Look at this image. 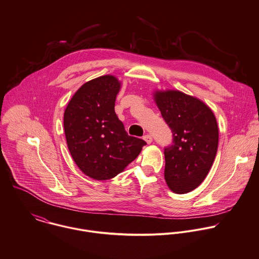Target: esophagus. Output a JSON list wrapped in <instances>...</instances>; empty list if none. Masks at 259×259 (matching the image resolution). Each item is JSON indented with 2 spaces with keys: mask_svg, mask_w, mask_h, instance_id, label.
Instances as JSON below:
<instances>
[{
  "mask_svg": "<svg viewBox=\"0 0 259 259\" xmlns=\"http://www.w3.org/2000/svg\"><path fill=\"white\" fill-rule=\"evenodd\" d=\"M144 141H145L148 145H150V144L153 142V138H152V136H150V135H146V136H144Z\"/></svg>",
  "mask_w": 259,
  "mask_h": 259,
  "instance_id": "esophagus-1",
  "label": "esophagus"
}]
</instances>
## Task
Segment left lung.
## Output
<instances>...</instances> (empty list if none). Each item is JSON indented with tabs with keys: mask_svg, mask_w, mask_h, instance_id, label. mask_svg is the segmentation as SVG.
<instances>
[{
	"mask_svg": "<svg viewBox=\"0 0 259 259\" xmlns=\"http://www.w3.org/2000/svg\"><path fill=\"white\" fill-rule=\"evenodd\" d=\"M153 97L174 138L164 153L166 183L174 193L186 194L204 181L215 160V114L201 99L177 89L155 90Z\"/></svg>",
	"mask_w": 259,
	"mask_h": 259,
	"instance_id": "left-lung-1",
	"label": "left lung"
}]
</instances>
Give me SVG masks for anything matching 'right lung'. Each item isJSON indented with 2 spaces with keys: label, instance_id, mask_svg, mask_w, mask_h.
Wrapping results in <instances>:
<instances>
[{
  "label": "right lung",
  "instance_id": "right-lung-1",
  "mask_svg": "<svg viewBox=\"0 0 259 259\" xmlns=\"http://www.w3.org/2000/svg\"><path fill=\"white\" fill-rule=\"evenodd\" d=\"M121 82L106 74L85 82L64 111V132L70 155L93 180L114 178L140 155L146 142L126 134L115 111Z\"/></svg>",
  "mask_w": 259,
  "mask_h": 259
}]
</instances>
